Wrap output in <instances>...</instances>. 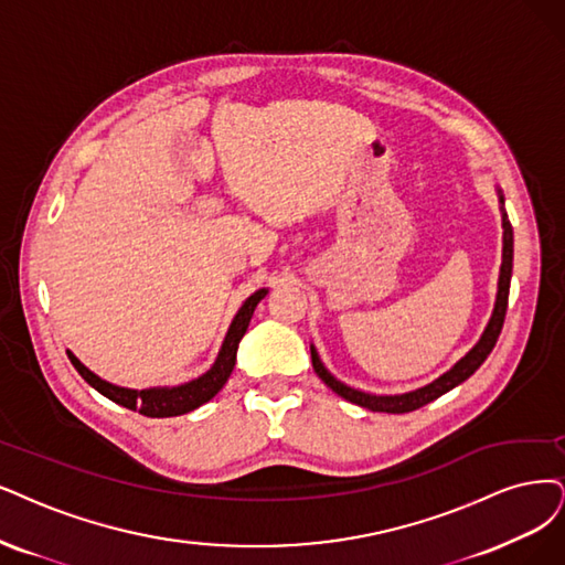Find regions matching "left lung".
Wrapping results in <instances>:
<instances>
[{
	"instance_id": "left-lung-1",
	"label": "left lung",
	"mask_w": 565,
	"mask_h": 565,
	"mask_svg": "<svg viewBox=\"0 0 565 565\" xmlns=\"http://www.w3.org/2000/svg\"><path fill=\"white\" fill-rule=\"evenodd\" d=\"M500 212H503V265H500V279H498V296H495V307L491 321L484 330L482 340H479L466 356L458 361L449 372H445L440 380H435L433 384L416 388L403 395H372V393H363L351 386H344L342 382H338L332 374L323 367V363L319 361L317 349L311 347V365H315V372L321 377V382L326 386H330L338 395H342L344 401L361 405L365 409L372 412H386V414H405V412H414L428 403H433L435 398H440L443 393L451 391L454 386L463 384L470 374L487 361L489 353L493 351L500 330H503V321H505V311H508V296H510V279H512V254H514V239H512V225L508 218V212L503 206V195H500Z\"/></svg>"
}]
</instances>
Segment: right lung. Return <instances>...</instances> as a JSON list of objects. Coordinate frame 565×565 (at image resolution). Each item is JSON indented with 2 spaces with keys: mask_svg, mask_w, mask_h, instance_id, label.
Masks as SVG:
<instances>
[{
  "mask_svg": "<svg viewBox=\"0 0 565 565\" xmlns=\"http://www.w3.org/2000/svg\"><path fill=\"white\" fill-rule=\"evenodd\" d=\"M267 296V290L260 288L254 296L246 298V302L239 307L237 317L230 323L227 335L223 340V347L218 351V359L212 365L206 374H202L200 380H193L188 384L174 386V388H146V391H132V388H120L109 382L99 380L97 374H93L86 365H83L74 353L67 351V356L76 372L86 380L95 391H99L104 398H109L122 407H128L132 412H139L143 416H151V419H164V416H179L185 412H193L200 405L209 403L214 395L225 386L230 372L235 367L237 361V347L244 338V332L248 328L250 317H254L256 305Z\"/></svg>",
  "mask_w": 565,
  "mask_h": 565,
  "instance_id": "1",
  "label": "right lung"
}]
</instances>
